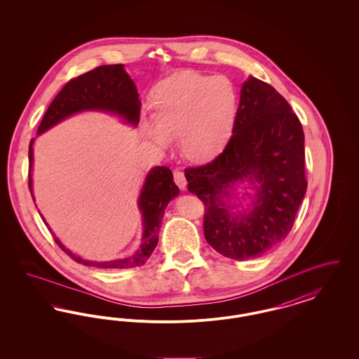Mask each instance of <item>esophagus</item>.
I'll return each mask as SVG.
<instances>
[{
    "label": "esophagus",
    "mask_w": 359,
    "mask_h": 359,
    "mask_svg": "<svg viewBox=\"0 0 359 359\" xmlns=\"http://www.w3.org/2000/svg\"><path fill=\"white\" fill-rule=\"evenodd\" d=\"M173 180H175L176 186L180 188V189H186L187 180H186V176H184V173H183V172L179 171V170L173 171Z\"/></svg>",
    "instance_id": "esophagus-1"
}]
</instances>
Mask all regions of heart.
Returning <instances> with one entry per match:
<instances>
[{"instance_id":"1","label":"heart","mask_w":359,"mask_h":359,"mask_svg":"<svg viewBox=\"0 0 359 359\" xmlns=\"http://www.w3.org/2000/svg\"><path fill=\"white\" fill-rule=\"evenodd\" d=\"M154 120L144 118V133L160 148L179 137L182 154L203 161L221 152L231 136L238 109L233 82L182 71L154 86Z\"/></svg>"}]
</instances>
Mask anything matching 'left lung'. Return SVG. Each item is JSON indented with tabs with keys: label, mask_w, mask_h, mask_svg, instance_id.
Masks as SVG:
<instances>
[{
	"label": "left lung",
	"mask_w": 359,
	"mask_h": 359,
	"mask_svg": "<svg viewBox=\"0 0 359 359\" xmlns=\"http://www.w3.org/2000/svg\"><path fill=\"white\" fill-rule=\"evenodd\" d=\"M304 132L290 103L255 76L242 85L237 117L223 152L186 168L188 191L205 205V241L222 256L243 261L271 250L290 234L307 191ZM257 182L248 213L225 201L237 181Z\"/></svg>",
	"instance_id": "1"
}]
</instances>
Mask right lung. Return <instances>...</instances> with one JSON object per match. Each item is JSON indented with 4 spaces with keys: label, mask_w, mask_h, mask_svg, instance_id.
<instances>
[{
    "label": "right lung",
    "mask_w": 359,
    "mask_h": 359,
    "mask_svg": "<svg viewBox=\"0 0 359 359\" xmlns=\"http://www.w3.org/2000/svg\"><path fill=\"white\" fill-rule=\"evenodd\" d=\"M83 110H101L116 113L126 122L133 123L136 126L140 121L141 102L138 101L136 86L130 79V76L125 72L123 65L100 66L67 82L47 109L43 120L39 125L37 135H41L43 132L48 130L53 125L67 118L71 114ZM34 138H32L28 151V187L31 191L32 199L34 194L31 171L34 163ZM177 195L179 188L173 182V176L170 168L154 167V170H151L145 179L138 201V207L142 212L144 224L142 242L140 245V249L132 257L106 262L86 261L83 258L71 253L69 249H66L60 243L59 239H53L60 246V249L66 252L67 256L71 257L78 264L103 269H125L141 266L154 253V248L158 242V231L165 207L170 203V201Z\"/></svg>",
    "instance_id": "obj_1"
}]
</instances>
